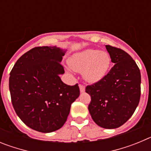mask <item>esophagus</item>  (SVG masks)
Returning a JSON list of instances; mask_svg holds the SVG:
<instances>
[{"label":"esophagus","instance_id":"obj_1","mask_svg":"<svg viewBox=\"0 0 151 151\" xmlns=\"http://www.w3.org/2000/svg\"><path fill=\"white\" fill-rule=\"evenodd\" d=\"M79 89H80V91H81V92L85 91V85H82V84H80V85H79Z\"/></svg>","mask_w":151,"mask_h":151}]
</instances>
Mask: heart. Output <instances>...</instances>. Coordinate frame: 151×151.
Segmentation results:
<instances>
[{"label": "heart", "mask_w": 151, "mask_h": 151, "mask_svg": "<svg viewBox=\"0 0 151 151\" xmlns=\"http://www.w3.org/2000/svg\"><path fill=\"white\" fill-rule=\"evenodd\" d=\"M72 69L82 72L87 82H96L104 77L110 65V57L105 52L87 49L73 54L69 60Z\"/></svg>", "instance_id": "b5f03b06"}]
</instances>
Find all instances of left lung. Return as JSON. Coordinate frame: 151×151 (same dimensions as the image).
Returning <instances> with one entry per match:
<instances>
[{
	"instance_id": "left-lung-1",
	"label": "left lung",
	"mask_w": 151,
	"mask_h": 151,
	"mask_svg": "<svg viewBox=\"0 0 151 151\" xmlns=\"http://www.w3.org/2000/svg\"><path fill=\"white\" fill-rule=\"evenodd\" d=\"M114 66L100 81L85 88L91 96L88 110L94 122L104 129H116L127 122L141 97V73L123 50L106 45Z\"/></svg>"
}]
</instances>
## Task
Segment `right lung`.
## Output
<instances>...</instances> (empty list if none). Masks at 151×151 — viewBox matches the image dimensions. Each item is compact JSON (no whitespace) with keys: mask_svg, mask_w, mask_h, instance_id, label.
<instances>
[{"mask_svg":"<svg viewBox=\"0 0 151 151\" xmlns=\"http://www.w3.org/2000/svg\"><path fill=\"white\" fill-rule=\"evenodd\" d=\"M65 51L36 47L21 56L10 73L9 88L17 116L31 129L48 133L66 122L71 104L80 94L78 84L62 82Z\"/></svg>","mask_w":151,"mask_h":151,"instance_id":"1","label":"right lung"}]
</instances>
